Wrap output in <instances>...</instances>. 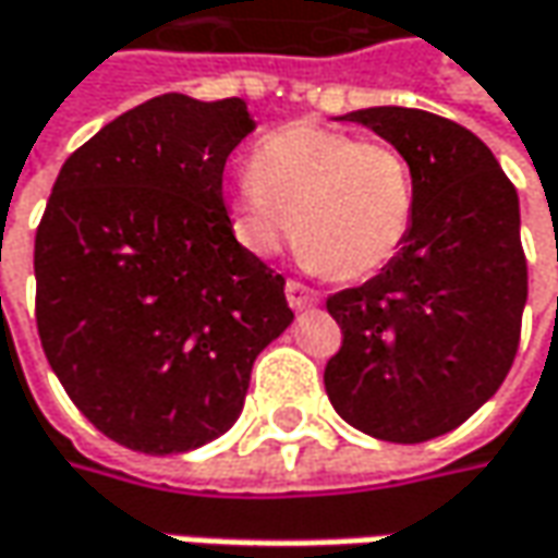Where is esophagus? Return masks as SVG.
<instances>
[{
	"mask_svg": "<svg viewBox=\"0 0 558 558\" xmlns=\"http://www.w3.org/2000/svg\"><path fill=\"white\" fill-rule=\"evenodd\" d=\"M283 293H287V303H290V308H293V312H303V308L318 305V293H315L312 287L300 283V280H287Z\"/></svg>",
	"mask_w": 558,
	"mask_h": 558,
	"instance_id": "esophagus-1",
	"label": "esophagus"
}]
</instances>
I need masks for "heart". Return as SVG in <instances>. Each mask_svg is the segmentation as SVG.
I'll use <instances>...</instances> for the list:
<instances>
[{
    "label": "heart",
    "mask_w": 558,
    "mask_h": 558,
    "mask_svg": "<svg viewBox=\"0 0 558 558\" xmlns=\"http://www.w3.org/2000/svg\"><path fill=\"white\" fill-rule=\"evenodd\" d=\"M236 236L255 255L293 236L303 258L333 278H372L387 268L415 221V178L397 146L322 124H287L253 153L233 183Z\"/></svg>",
    "instance_id": "heart-1"
}]
</instances>
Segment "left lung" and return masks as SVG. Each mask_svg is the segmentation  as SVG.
Listing matches in <instances>:
<instances>
[{"label":"left lung","instance_id":"1","mask_svg":"<svg viewBox=\"0 0 558 558\" xmlns=\"http://www.w3.org/2000/svg\"><path fill=\"white\" fill-rule=\"evenodd\" d=\"M397 146L415 178L400 255L327 296L343 343L325 368L337 415L390 444H424L472 418L519 352L527 262L519 193L462 124L422 109L343 114Z\"/></svg>","mask_w":558,"mask_h":558}]
</instances>
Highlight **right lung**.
<instances>
[{"label":"right lung","mask_w":558,"mask_h":558,"mask_svg":"<svg viewBox=\"0 0 558 558\" xmlns=\"http://www.w3.org/2000/svg\"><path fill=\"white\" fill-rule=\"evenodd\" d=\"M243 99L165 93L61 165L34 243L37 330L64 393L121 447L171 456L240 415L258 352L293 312L236 243L225 161Z\"/></svg>","instance_id":"1"}]
</instances>
